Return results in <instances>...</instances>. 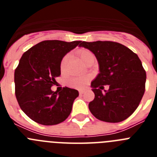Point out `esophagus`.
<instances>
[{"instance_id": "1", "label": "esophagus", "mask_w": 157, "mask_h": 157, "mask_svg": "<svg viewBox=\"0 0 157 157\" xmlns=\"http://www.w3.org/2000/svg\"><path fill=\"white\" fill-rule=\"evenodd\" d=\"M83 93H84V90H79V94H80V95L83 94Z\"/></svg>"}]
</instances>
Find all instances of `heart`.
Segmentation results:
<instances>
[{"mask_svg": "<svg viewBox=\"0 0 157 157\" xmlns=\"http://www.w3.org/2000/svg\"><path fill=\"white\" fill-rule=\"evenodd\" d=\"M78 54L79 56L80 59H81L82 61L84 63H86V62L87 60H89L91 58H94V55L92 52H90L88 49H86V48H82V49H80V50L78 51ZM69 60V55H66L62 59L61 63H60V69H61L62 71H64L65 69L67 67V62ZM89 81V78L86 77H78V78H71L68 82V84L70 86L74 87V88H78L81 89L85 87L86 85L87 84Z\"/></svg>", "mask_w": 157, "mask_h": 157, "instance_id": "obj_1", "label": "heart"}]
</instances>
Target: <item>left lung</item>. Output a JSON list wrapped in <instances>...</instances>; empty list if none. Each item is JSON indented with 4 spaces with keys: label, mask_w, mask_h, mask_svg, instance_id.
Masks as SVG:
<instances>
[{
    "label": "left lung",
    "mask_w": 157,
    "mask_h": 157,
    "mask_svg": "<svg viewBox=\"0 0 157 157\" xmlns=\"http://www.w3.org/2000/svg\"><path fill=\"white\" fill-rule=\"evenodd\" d=\"M80 47L95 55L100 73L91 82L94 101L89 109L97 119L119 123L133 114L145 90L146 73L136 53L115 41H82ZM109 85L108 91H102Z\"/></svg>",
    "instance_id": "obj_1"
}]
</instances>
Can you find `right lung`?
I'll use <instances>...</instances> for the list:
<instances>
[{"label": "right lung", "mask_w": 157, "mask_h": 157, "mask_svg": "<svg viewBox=\"0 0 157 157\" xmlns=\"http://www.w3.org/2000/svg\"><path fill=\"white\" fill-rule=\"evenodd\" d=\"M80 42L43 41L25 52L19 59L14 75L16 99L23 112L36 123L56 125L70 115L78 90L65 86L58 93L51 87L56 82V77L60 75L63 57Z\"/></svg>", "instance_id": "right-lung-1"}]
</instances>
